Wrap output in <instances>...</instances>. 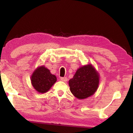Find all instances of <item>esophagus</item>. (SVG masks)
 <instances>
[{"label":"esophagus","instance_id":"obj_1","mask_svg":"<svg viewBox=\"0 0 133 133\" xmlns=\"http://www.w3.org/2000/svg\"><path fill=\"white\" fill-rule=\"evenodd\" d=\"M60 80H61L62 81H63V82H67V77H61L60 78Z\"/></svg>","mask_w":133,"mask_h":133}]
</instances>
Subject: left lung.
I'll use <instances>...</instances> for the list:
<instances>
[{"label": "left lung", "mask_w": 133, "mask_h": 133, "mask_svg": "<svg viewBox=\"0 0 133 133\" xmlns=\"http://www.w3.org/2000/svg\"><path fill=\"white\" fill-rule=\"evenodd\" d=\"M100 76L91 64L77 69L69 84L71 93L78 99H84L94 94L98 89Z\"/></svg>", "instance_id": "1"}]
</instances>
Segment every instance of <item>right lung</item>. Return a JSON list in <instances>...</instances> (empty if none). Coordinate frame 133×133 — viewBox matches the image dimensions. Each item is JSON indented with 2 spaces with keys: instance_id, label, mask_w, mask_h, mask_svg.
<instances>
[{
  "instance_id": "1",
  "label": "right lung",
  "mask_w": 133,
  "mask_h": 133,
  "mask_svg": "<svg viewBox=\"0 0 133 133\" xmlns=\"http://www.w3.org/2000/svg\"><path fill=\"white\" fill-rule=\"evenodd\" d=\"M57 80L55 75L44 66L37 67L31 77V84L37 91L44 93L48 91Z\"/></svg>"
}]
</instances>
